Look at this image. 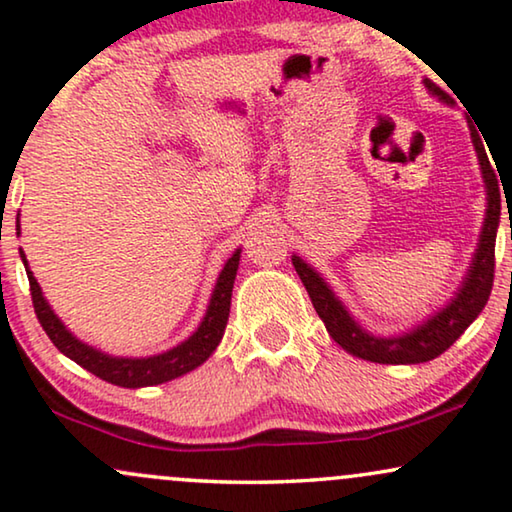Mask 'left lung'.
Here are the masks:
<instances>
[{
	"mask_svg": "<svg viewBox=\"0 0 512 512\" xmlns=\"http://www.w3.org/2000/svg\"><path fill=\"white\" fill-rule=\"evenodd\" d=\"M424 86L431 90L433 95H438L440 100L450 104V95L445 90H440L436 83L424 79ZM475 151H478L482 177L487 184V216L485 226H482L480 244L475 251V258L468 270L466 282L461 286L457 298L450 305L443 307L436 317L426 321V324L417 326L415 331L398 335V338H375L363 331L361 326H356V321L349 317L345 307L338 298L333 296V291L328 289V284L307 265L303 258L293 256V268H296L298 277L303 279L307 293L314 310L326 324V331L331 333V338L345 349V352L359 356L363 361L373 363H424L431 361L447 352L454 345V340L473 324L475 317L482 312V307L487 305L489 293L494 286V244H496V228H499L501 219V193H499V179H496L494 167L489 165V158L482 146L478 132L471 130Z\"/></svg>",
	"mask_w": 512,
	"mask_h": 512,
	"instance_id": "1",
	"label": "left lung"
}]
</instances>
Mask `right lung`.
I'll list each match as a JSON object with an SVG mask.
<instances>
[{"label": "right lung", "mask_w": 512, "mask_h": 512, "mask_svg": "<svg viewBox=\"0 0 512 512\" xmlns=\"http://www.w3.org/2000/svg\"><path fill=\"white\" fill-rule=\"evenodd\" d=\"M20 258H23L27 279H30L34 312H37L39 324L46 331L48 338H51L53 345L58 347L62 354L69 356V359L79 363L81 368H86L93 375L100 377V380L116 384V387L137 389L170 382L174 377L186 375L188 370L198 368L200 363H205L209 359V354L214 352L216 345H219L228 324L230 296H233V282L237 275V265H240V249L228 258L226 268L221 270L219 282L214 286L212 300H209L207 314L205 319H202L198 331H195L186 342H181V345L170 349V352L149 356V359H118V356L102 354L93 347L83 345L81 340H76L74 335L67 331L65 324L55 317L44 296H41L37 279H34L30 268H27V258L23 254V249H20Z\"/></svg>", "instance_id": "right-lung-1"}]
</instances>
